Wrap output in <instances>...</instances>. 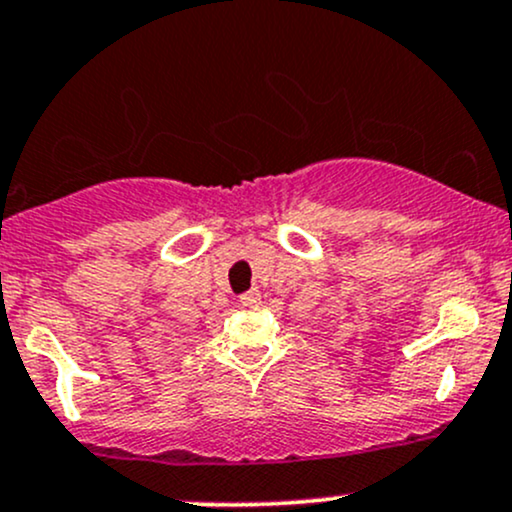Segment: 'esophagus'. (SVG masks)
Returning <instances> with one entry per match:
<instances>
[{"mask_svg": "<svg viewBox=\"0 0 512 512\" xmlns=\"http://www.w3.org/2000/svg\"><path fill=\"white\" fill-rule=\"evenodd\" d=\"M239 302H241V307L256 309L258 304H261V290H256V287H251V290H246L244 295L239 297Z\"/></svg>", "mask_w": 512, "mask_h": 512, "instance_id": "1", "label": "esophagus"}]
</instances>
